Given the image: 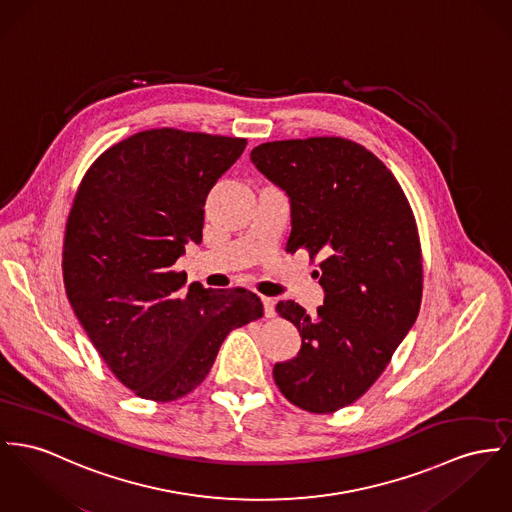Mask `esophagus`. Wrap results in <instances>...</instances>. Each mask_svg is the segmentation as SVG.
<instances>
[{
  "mask_svg": "<svg viewBox=\"0 0 512 512\" xmlns=\"http://www.w3.org/2000/svg\"><path fill=\"white\" fill-rule=\"evenodd\" d=\"M262 307H264V316L273 318L275 316V303L270 297H262Z\"/></svg>",
  "mask_w": 512,
  "mask_h": 512,
  "instance_id": "esophagus-1",
  "label": "esophagus"
}]
</instances>
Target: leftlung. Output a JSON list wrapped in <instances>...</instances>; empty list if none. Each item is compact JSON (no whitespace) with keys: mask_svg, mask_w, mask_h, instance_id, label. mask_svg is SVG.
<instances>
[{"mask_svg":"<svg viewBox=\"0 0 512 512\" xmlns=\"http://www.w3.org/2000/svg\"><path fill=\"white\" fill-rule=\"evenodd\" d=\"M250 161L291 205L287 252L320 256L316 314L295 301L275 310L301 334L297 357L275 363L281 394L312 413L361 398L408 336L421 307L415 219L394 174L343 137L262 143Z\"/></svg>","mask_w":512,"mask_h":512,"instance_id":"8db88e82","label":"left lung"}]
</instances>
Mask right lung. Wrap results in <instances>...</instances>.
<instances>
[{
    "instance_id": "1",
    "label": "right lung",
    "mask_w": 512,
    "mask_h": 512,
    "mask_svg": "<svg viewBox=\"0 0 512 512\" xmlns=\"http://www.w3.org/2000/svg\"><path fill=\"white\" fill-rule=\"evenodd\" d=\"M246 147L242 137L174 128L128 137L93 163L69 211V305L116 378L172 402L209 373L231 330L264 312L242 287H186L172 270L202 242L205 198Z\"/></svg>"
}]
</instances>
